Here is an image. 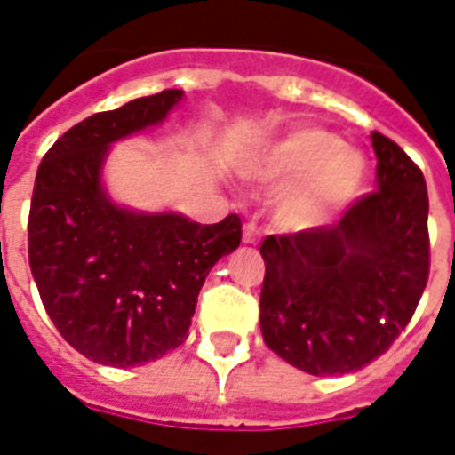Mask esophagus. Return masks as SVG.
I'll return each instance as SVG.
<instances>
[{
    "label": "esophagus",
    "instance_id": "34e87169",
    "mask_svg": "<svg viewBox=\"0 0 455 455\" xmlns=\"http://www.w3.org/2000/svg\"><path fill=\"white\" fill-rule=\"evenodd\" d=\"M258 228L253 227V224H243V243H248V246H253V243H258Z\"/></svg>",
    "mask_w": 455,
    "mask_h": 455
}]
</instances>
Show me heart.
I'll return each mask as SVG.
<instances>
[{
	"instance_id": "1",
	"label": "heart",
	"mask_w": 455,
	"mask_h": 455,
	"mask_svg": "<svg viewBox=\"0 0 455 455\" xmlns=\"http://www.w3.org/2000/svg\"><path fill=\"white\" fill-rule=\"evenodd\" d=\"M241 175L277 192L273 214L287 231H312L348 207L368 180L361 150L319 126H299L258 146L241 160Z\"/></svg>"
}]
</instances>
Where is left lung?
Segmentation results:
<instances>
[{"label": "left lung", "instance_id": "8db88e82", "mask_svg": "<svg viewBox=\"0 0 455 455\" xmlns=\"http://www.w3.org/2000/svg\"><path fill=\"white\" fill-rule=\"evenodd\" d=\"M378 192L339 224L260 246L263 341L309 375L361 371L410 324L429 277V197L404 150L371 133Z\"/></svg>", "mask_w": 455, "mask_h": 455}]
</instances>
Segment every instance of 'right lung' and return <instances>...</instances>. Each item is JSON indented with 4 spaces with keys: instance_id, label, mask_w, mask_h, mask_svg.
Masks as SVG:
<instances>
[{
    "instance_id": "obj_1",
    "label": "right lung",
    "mask_w": 455,
    "mask_h": 455,
    "mask_svg": "<svg viewBox=\"0 0 455 455\" xmlns=\"http://www.w3.org/2000/svg\"><path fill=\"white\" fill-rule=\"evenodd\" d=\"M182 97L163 90L92 114L55 140L36 172V287L65 341L102 365L133 368L178 348L209 270L241 243L236 214L197 224L175 209L119 204L104 185L114 143L160 126Z\"/></svg>"
}]
</instances>
